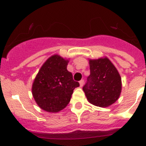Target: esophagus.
Segmentation results:
<instances>
[{
  "mask_svg": "<svg viewBox=\"0 0 146 146\" xmlns=\"http://www.w3.org/2000/svg\"><path fill=\"white\" fill-rule=\"evenodd\" d=\"M79 83H80V87L83 86V85H84V80H80V81L79 82Z\"/></svg>",
  "mask_w": 146,
  "mask_h": 146,
  "instance_id": "34e87169",
  "label": "esophagus"
}]
</instances>
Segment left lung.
I'll list each match as a JSON object with an SVG mask.
<instances>
[{
  "mask_svg": "<svg viewBox=\"0 0 146 146\" xmlns=\"http://www.w3.org/2000/svg\"><path fill=\"white\" fill-rule=\"evenodd\" d=\"M90 74L82 88L90 103L100 107L114 104L121 92V78L107 57L90 59Z\"/></svg>",
  "mask_w": 146,
  "mask_h": 146,
  "instance_id": "left-lung-1",
  "label": "left lung"
}]
</instances>
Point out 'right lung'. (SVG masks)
Masks as SVG:
<instances>
[{"instance_id":"1","label":"right lung","mask_w":146,"mask_h":146,"mask_svg":"<svg viewBox=\"0 0 146 146\" xmlns=\"http://www.w3.org/2000/svg\"><path fill=\"white\" fill-rule=\"evenodd\" d=\"M68 60L55 54L48 58L38 72L32 92L41 109L48 112H58L64 109L73 90L79 87L73 75L67 70Z\"/></svg>"}]
</instances>
